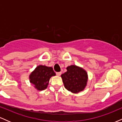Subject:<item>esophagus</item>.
<instances>
[{
	"label": "esophagus",
	"instance_id": "34e87169",
	"mask_svg": "<svg viewBox=\"0 0 122 122\" xmlns=\"http://www.w3.org/2000/svg\"><path fill=\"white\" fill-rule=\"evenodd\" d=\"M56 75H57V76H60L61 75V72H57V73H56Z\"/></svg>",
	"mask_w": 122,
	"mask_h": 122
}]
</instances>
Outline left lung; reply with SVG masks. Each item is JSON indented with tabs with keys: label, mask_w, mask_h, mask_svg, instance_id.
<instances>
[{
	"label": "left lung",
	"mask_w": 122,
	"mask_h": 122,
	"mask_svg": "<svg viewBox=\"0 0 122 122\" xmlns=\"http://www.w3.org/2000/svg\"><path fill=\"white\" fill-rule=\"evenodd\" d=\"M66 69V72L61 76L65 88L74 93H77L83 91L88 81V75L86 71L74 65L68 66Z\"/></svg>",
	"instance_id": "obj_1"
}]
</instances>
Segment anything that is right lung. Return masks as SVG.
<instances>
[{"instance_id": "obj_1", "label": "right lung", "mask_w": 122, "mask_h": 122, "mask_svg": "<svg viewBox=\"0 0 122 122\" xmlns=\"http://www.w3.org/2000/svg\"><path fill=\"white\" fill-rule=\"evenodd\" d=\"M56 76L51 67L39 65L29 76L30 82L38 91H42L47 87L51 76Z\"/></svg>"}]
</instances>
